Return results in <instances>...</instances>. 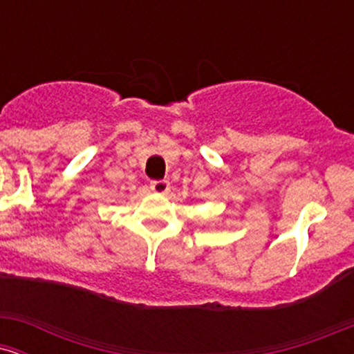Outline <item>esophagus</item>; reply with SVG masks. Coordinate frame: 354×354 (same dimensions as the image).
<instances>
[{
    "instance_id": "34e87169",
    "label": "esophagus",
    "mask_w": 354,
    "mask_h": 354,
    "mask_svg": "<svg viewBox=\"0 0 354 354\" xmlns=\"http://www.w3.org/2000/svg\"><path fill=\"white\" fill-rule=\"evenodd\" d=\"M149 188H151L154 193H166L169 189V183L166 180H154L149 183Z\"/></svg>"
}]
</instances>
